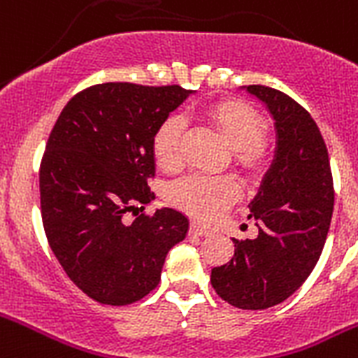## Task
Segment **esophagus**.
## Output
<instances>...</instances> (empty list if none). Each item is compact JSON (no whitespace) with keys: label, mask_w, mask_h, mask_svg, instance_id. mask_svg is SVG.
<instances>
[{"label":"esophagus","mask_w":358,"mask_h":358,"mask_svg":"<svg viewBox=\"0 0 358 358\" xmlns=\"http://www.w3.org/2000/svg\"><path fill=\"white\" fill-rule=\"evenodd\" d=\"M190 234L199 236V238H204V236H210L211 231H210V229L203 227V225H199V224H192V227H190Z\"/></svg>","instance_id":"obj_1"}]
</instances>
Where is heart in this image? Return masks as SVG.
<instances>
[{"instance_id": "1", "label": "heart", "mask_w": 358, "mask_h": 358, "mask_svg": "<svg viewBox=\"0 0 358 358\" xmlns=\"http://www.w3.org/2000/svg\"><path fill=\"white\" fill-rule=\"evenodd\" d=\"M210 119L220 127L229 145L243 164H257L262 159L260 136L264 122L252 106L239 101L222 103L210 112ZM185 129L183 117L171 115L157 127L154 134L155 159L166 169L178 168L182 162V136ZM173 203L196 217L213 218L239 196V187L231 176H215L194 173L176 180L169 189Z\"/></svg>"}]
</instances>
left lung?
<instances>
[{
  "mask_svg": "<svg viewBox=\"0 0 358 358\" xmlns=\"http://www.w3.org/2000/svg\"><path fill=\"white\" fill-rule=\"evenodd\" d=\"M239 91L262 103L273 119L275 155L248 204L259 234L245 241L232 238L234 257L211 269V285L239 310H267L289 299L317 266L334 210V187L327 147L310 113L271 87Z\"/></svg>",
  "mask_w": 358,
  "mask_h": 358,
  "instance_id": "8db88e82",
  "label": "left lung"
}]
</instances>
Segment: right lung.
<instances>
[{
    "label": "right lung",
    "mask_w": 358,
    "mask_h": 358,
    "mask_svg": "<svg viewBox=\"0 0 358 358\" xmlns=\"http://www.w3.org/2000/svg\"><path fill=\"white\" fill-rule=\"evenodd\" d=\"M194 91L110 82L76 94L59 115L40 168L41 218L55 259L83 294L101 304L140 301L161 282L166 255L189 218L162 208L124 222L154 199L152 141Z\"/></svg>",
    "instance_id": "add662e5"
}]
</instances>
